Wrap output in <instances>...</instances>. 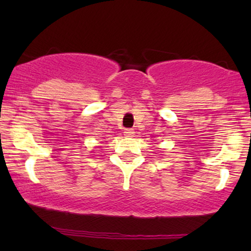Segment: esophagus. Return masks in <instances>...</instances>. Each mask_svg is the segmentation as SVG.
Instances as JSON below:
<instances>
[{"label":"esophagus","instance_id":"34e87169","mask_svg":"<svg viewBox=\"0 0 251 251\" xmlns=\"http://www.w3.org/2000/svg\"><path fill=\"white\" fill-rule=\"evenodd\" d=\"M124 134H125L126 137H133L134 131L132 128H126L125 131H124Z\"/></svg>","mask_w":251,"mask_h":251}]
</instances>
